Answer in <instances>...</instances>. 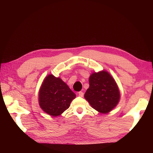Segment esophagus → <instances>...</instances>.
Here are the masks:
<instances>
[{"label": "esophagus", "mask_w": 153, "mask_h": 153, "mask_svg": "<svg viewBox=\"0 0 153 153\" xmlns=\"http://www.w3.org/2000/svg\"><path fill=\"white\" fill-rule=\"evenodd\" d=\"M78 96H79L80 97H83L84 96V92L82 91H80L79 92H78Z\"/></svg>", "instance_id": "1"}]
</instances>
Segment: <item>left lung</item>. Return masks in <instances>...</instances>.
<instances>
[{"mask_svg": "<svg viewBox=\"0 0 153 153\" xmlns=\"http://www.w3.org/2000/svg\"><path fill=\"white\" fill-rule=\"evenodd\" d=\"M89 82L85 99L100 113L108 114L117 106L121 98L116 82L105 70L92 73Z\"/></svg>", "mask_w": 153, "mask_h": 153, "instance_id": "1", "label": "left lung"}]
</instances>
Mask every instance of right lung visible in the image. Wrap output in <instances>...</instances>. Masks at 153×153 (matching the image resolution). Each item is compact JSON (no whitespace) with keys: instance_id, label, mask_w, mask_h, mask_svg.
I'll use <instances>...</instances> for the list:
<instances>
[{"instance_id":"obj_1","label":"right lung","mask_w":153,"mask_h":153,"mask_svg":"<svg viewBox=\"0 0 153 153\" xmlns=\"http://www.w3.org/2000/svg\"><path fill=\"white\" fill-rule=\"evenodd\" d=\"M38 96L41 108L53 117L61 115L76 98V94L61 78L52 74L45 78Z\"/></svg>"}]
</instances>
